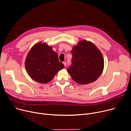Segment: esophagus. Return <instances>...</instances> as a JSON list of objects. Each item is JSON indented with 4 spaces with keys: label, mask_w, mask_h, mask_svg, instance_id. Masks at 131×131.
Segmentation results:
<instances>
[{
    "label": "esophagus",
    "mask_w": 131,
    "mask_h": 131,
    "mask_svg": "<svg viewBox=\"0 0 131 131\" xmlns=\"http://www.w3.org/2000/svg\"><path fill=\"white\" fill-rule=\"evenodd\" d=\"M63 64L64 65V66H66V64H67V63H66V62H63Z\"/></svg>",
    "instance_id": "1"
}]
</instances>
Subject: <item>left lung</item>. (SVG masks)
I'll use <instances>...</instances> for the list:
<instances>
[{
	"instance_id": "8db88e82",
	"label": "left lung",
	"mask_w": 131,
	"mask_h": 131,
	"mask_svg": "<svg viewBox=\"0 0 131 131\" xmlns=\"http://www.w3.org/2000/svg\"><path fill=\"white\" fill-rule=\"evenodd\" d=\"M72 65L67 72L78 84L86 85L96 81L101 75L104 67L103 56L93 43L82 40L74 46Z\"/></svg>"
}]
</instances>
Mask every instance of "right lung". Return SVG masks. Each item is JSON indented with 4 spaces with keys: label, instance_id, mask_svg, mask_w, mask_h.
I'll list each match as a JSON object with an SVG mask.
<instances>
[{
    "label": "right lung",
    "instance_id": "add662e5",
    "mask_svg": "<svg viewBox=\"0 0 131 131\" xmlns=\"http://www.w3.org/2000/svg\"><path fill=\"white\" fill-rule=\"evenodd\" d=\"M29 76L41 84L51 81L64 65L59 62L57 53L46 43L35 44L28 53L25 61Z\"/></svg>",
    "mask_w": 131,
    "mask_h": 131
}]
</instances>
